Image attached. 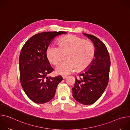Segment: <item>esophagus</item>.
<instances>
[{
    "label": "esophagus",
    "mask_w": 130,
    "mask_h": 130,
    "mask_svg": "<svg viewBox=\"0 0 130 130\" xmlns=\"http://www.w3.org/2000/svg\"><path fill=\"white\" fill-rule=\"evenodd\" d=\"M62 77H63V79H66L67 77L66 76H62Z\"/></svg>",
    "instance_id": "34e87169"
}]
</instances>
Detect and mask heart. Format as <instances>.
Returning <instances> with one entry per match:
<instances>
[{
    "label": "heart",
    "instance_id": "obj_1",
    "mask_svg": "<svg viewBox=\"0 0 130 130\" xmlns=\"http://www.w3.org/2000/svg\"><path fill=\"white\" fill-rule=\"evenodd\" d=\"M57 47H49L46 52L48 61L57 66L66 55L67 60L60 64L57 72L62 75H67L75 68L78 71L86 69L94 59L95 49L89 40H84L75 35H68L61 38L58 42Z\"/></svg>",
    "mask_w": 130,
    "mask_h": 130
}]
</instances>
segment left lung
<instances>
[{
  "mask_svg": "<svg viewBox=\"0 0 130 130\" xmlns=\"http://www.w3.org/2000/svg\"><path fill=\"white\" fill-rule=\"evenodd\" d=\"M84 35L92 41L95 48V59L84 72L79 74L72 88L73 97L84 105L95 103L102 96L108 82L110 57L104 44L97 37L88 34Z\"/></svg>",
  "mask_w": 130,
  "mask_h": 130,
  "instance_id": "1",
  "label": "left lung"
}]
</instances>
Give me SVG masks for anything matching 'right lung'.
<instances>
[{
	"mask_svg": "<svg viewBox=\"0 0 130 130\" xmlns=\"http://www.w3.org/2000/svg\"><path fill=\"white\" fill-rule=\"evenodd\" d=\"M67 33L63 31L44 32L30 38L23 46L19 58L21 83L28 98L33 102L43 104L54 96L61 76L47 75L53 71L46 52L50 43L57 36Z\"/></svg>",
	"mask_w": 130,
	"mask_h": 130,
	"instance_id": "1",
	"label": "right lung"
}]
</instances>
